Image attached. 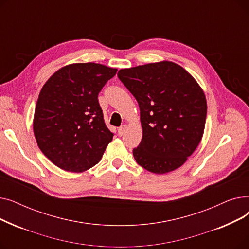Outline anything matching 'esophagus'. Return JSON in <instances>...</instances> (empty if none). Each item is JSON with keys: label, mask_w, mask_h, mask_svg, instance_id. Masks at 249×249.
<instances>
[{"label": "esophagus", "mask_w": 249, "mask_h": 249, "mask_svg": "<svg viewBox=\"0 0 249 249\" xmlns=\"http://www.w3.org/2000/svg\"><path fill=\"white\" fill-rule=\"evenodd\" d=\"M125 129H126V125H125V124H124V125H121V126L119 127V129H118V134H119V136H122V135H123L124 131H125Z\"/></svg>", "instance_id": "obj_1"}]
</instances>
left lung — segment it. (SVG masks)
Returning <instances> with one entry per match:
<instances>
[{
  "label": "left lung",
  "mask_w": 249,
  "mask_h": 249,
  "mask_svg": "<svg viewBox=\"0 0 249 249\" xmlns=\"http://www.w3.org/2000/svg\"><path fill=\"white\" fill-rule=\"evenodd\" d=\"M118 77L140 109L143 133L133 149L136 162L154 174L175 171L202 139L207 116L204 91L186 70L171 61L120 70Z\"/></svg>",
  "instance_id": "obj_1"
}]
</instances>
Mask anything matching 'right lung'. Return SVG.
Here are the masks:
<instances>
[{"instance_id": "add662e5", "label": "right lung", "mask_w": 249, "mask_h": 249, "mask_svg": "<svg viewBox=\"0 0 249 249\" xmlns=\"http://www.w3.org/2000/svg\"><path fill=\"white\" fill-rule=\"evenodd\" d=\"M117 70L73 63L52 74L39 94L33 121L37 144L63 171L82 173L102 159L112 133L98 96Z\"/></svg>"}]
</instances>
